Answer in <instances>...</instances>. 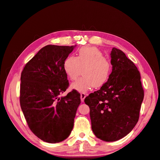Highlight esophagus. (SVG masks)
I'll return each mask as SVG.
<instances>
[{"label": "esophagus", "mask_w": 160, "mask_h": 160, "mask_svg": "<svg viewBox=\"0 0 160 160\" xmlns=\"http://www.w3.org/2000/svg\"><path fill=\"white\" fill-rule=\"evenodd\" d=\"M86 94L85 93H81V101L82 102H83L85 98H86Z\"/></svg>", "instance_id": "obj_1"}]
</instances>
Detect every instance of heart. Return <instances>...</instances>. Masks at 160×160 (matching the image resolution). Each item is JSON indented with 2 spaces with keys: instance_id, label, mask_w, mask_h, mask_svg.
<instances>
[{
  "instance_id": "heart-1",
  "label": "heart",
  "mask_w": 160,
  "mask_h": 160,
  "mask_svg": "<svg viewBox=\"0 0 160 160\" xmlns=\"http://www.w3.org/2000/svg\"><path fill=\"white\" fill-rule=\"evenodd\" d=\"M63 69L70 80H75L83 69V77L71 85V88L86 92L93 88L103 86L109 79L112 71L110 61L95 47H82L74 56L67 57L63 62Z\"/></svg>"
}]
</instances>
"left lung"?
<instances>
[{
	"label": "left lung",
	"instance_id": "left-lung-1",
	"mask_svg": "<svg viewBox=\"0 0 160 160\" xmlns=\"http://www.w3.org/2000/svg\"><path fill=\"white\" fill-rule=\"evenodd\" d=\"M112 72L99 90L86 97L95 136L115 142L127 135L138 123L144 97L139 71L125 53L113 47Z\"/></svg>",
	"mask_w": 160,
	"mask_h": 160
}]
</instances>
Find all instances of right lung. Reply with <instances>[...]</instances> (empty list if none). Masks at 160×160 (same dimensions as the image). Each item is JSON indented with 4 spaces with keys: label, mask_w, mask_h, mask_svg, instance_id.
Returning a JSON list of instances; mask_svg holds the SVG:
<instances>
[{
    "label": "right lung",
    "mask_w": 160,
    "mask_h": 160,
    "mask_svg": "<svg viewBox=\"0 0 160 160\" xmlns=\"http://www.w3.org/2000/svg\"><path fill=\"white\" fill-rule=\"evenodd\" d=\"M75 47H42L21 72L22 113L32 132L47 143H59L69 137L81 103V95L76 90L59 97L69 87L63 62Z\"/></svg>",
    "instance_id": "obj_1"
}]
</instances>
